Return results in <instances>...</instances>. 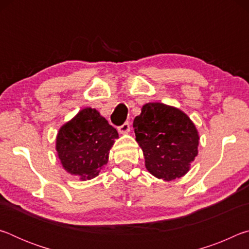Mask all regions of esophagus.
<instances>
[{"label": "esophagus", "mask_w": 249, "mask_h": 249, "mask_svg": "<svg viewBox=\"0 0 249 249\" xmlns=\"http://www.w3.org/2000/svg\"><path fill=\"white\" fill-rule=\"evenodd\" d=\"M129 129H130L129 123H127V122H126V123H124L123 125H121V126H119V127H117V130H119L120 134H127L129 132Z\"/></svg>", "instance_id": "1"}]
</instances>
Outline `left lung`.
Wrapping results in <instances>:
<instances>
[{"label": "left lung", "mask_w": 249, "mask_h": 249, "mask_svg": "<svg viewBox=\"0 0 249 249\" xmlns=\"http://www.w3.org/2000/svg\"><path fill=\"white\" fill-rule=\"evenodd\" d=\"M133 127L146 169L156 178L171 181L190 170L200 137L184 112L163 103H146Z\"/></svg>", "instance_id": "1"}]
</instances>
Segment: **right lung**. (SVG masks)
Instances as JSON below:
<instances>
[{
    "instance_id": "right-lung-1",
    "label": "right lung",
    "mask_w": 249,
    "mask_h": 249,
    "mask_svg": "<svg viewBox=\"0 0 249 249\" xmlns=\"http://www.w3.org/2000/svg\"><path fill=\"white\" fill-rule=\"evenodd\" d=\"M119 133L99 111L84 107L59 128L56 150L64 169L80 180L99 176Z\"/></svg>"
}]
</instances>
